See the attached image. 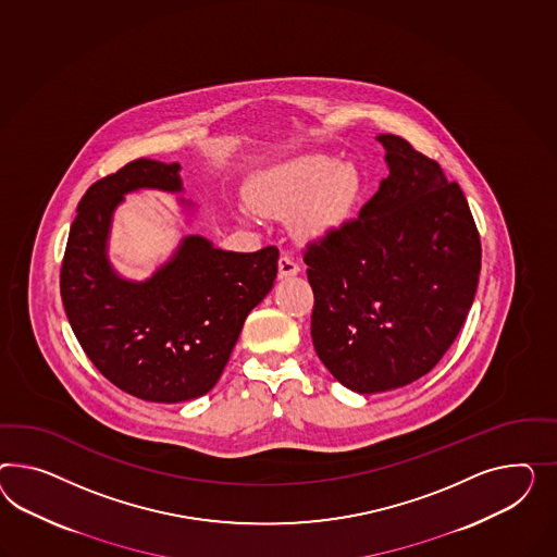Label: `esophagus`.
I'll return each instance as SVG.
<instances>
[{"mask_svg": "<svg viewBox=\"0 0 557 557\" xmlns=\"http://www.w3.org/2000/svg\"><path fill=\"white\" fill-rule=\"evenodd\" d=\"M277 270H280V277L284 280V277H289V275H296L300 271V265L292 257L284 253V256L280 257V261H277Z\"/></svg>", "mask_w": 557, "mask_h": 557, "instance_id": "obj_1", "label": "esophagus"}]
</instances>
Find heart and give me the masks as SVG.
Segmentation results:
<instances>
[{
    "label": "heart",
    "mask_w": 557,
    "mask_h": 557,
    "mask_svg": "<svg viewBox=\"0 0 557 557\" xmlns=\"http://www.w3.org/2000/svg\"><path fill=\"white\" fill-rule=\"evenodd\" d=\"M361 196L362 176L357 165L312 153L261 172L251 188V207L273 219L298 212V235L320 239L348 223ZM245 214L253 211L245 209Z\"/></svg>",
    "instance_id": "heart-1"
}]
</instances>
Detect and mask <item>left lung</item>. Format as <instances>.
Instances as JSON below:
<instances>
[{
	"label": "left lung",
	"mask_w": 557,
	"mask_h": 557,
	"mask_svg": "<svg viewBox=\"0 0 557 557\" xmlns=\"http://www.w3.org/2000/svg\"><path fill=\"white\" fill-rule=\"evenodd\" d=\"M376 139L389 176L357 219L304 251L317 355L357 393L430 373L462 329L481 273V237L460 186L404 137Z\"/></svg>",
	"instance_id": "8db88e82"
}]
</instances>
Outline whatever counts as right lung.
<instances>
[{"instance_id": "obj_1", "label": "right lung", "mask_w": 557, "mask_h": 557, "mask_svg": "<svg viewBox=\"0 0 557 557\" xmlns=\"http://www.w3.org/2000/svg\"><path fill=\"white\" fill-rule=\"evenodd\" d=\"M181 164L139 158L95 182L78 202L62 259L61 296L76 341L99 373L144 401L178 404L211 392L247 314L270 294L277 247L235 253L200 235L144 282L107 257L111 219L141 188L181 193Z\"/></svg>"}]
</instances>
